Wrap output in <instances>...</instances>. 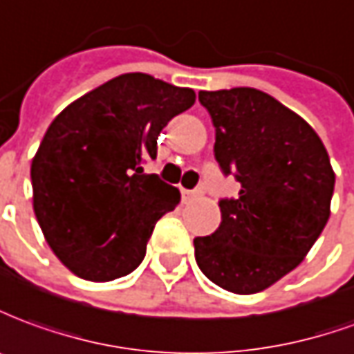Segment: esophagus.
I'll use <instances>...</instances> for the list:
<instances>
[{
	"mask_svg": "<svg viewBox=\"0 0 354 354\" xmlns=\"http://www.w3.org/2000/svg\"><path fill=\"white\" fill-rule=\"evenodd\" d=\"M185 194H187V198H196V196H202V194H204V190H202V189L185 190Z\"/></svg>",
	"mask_w": 354,
	"mask_h": 354,
	"instance_id": "esophagus-1",
	"label": "esophagus"
}]
</instances>
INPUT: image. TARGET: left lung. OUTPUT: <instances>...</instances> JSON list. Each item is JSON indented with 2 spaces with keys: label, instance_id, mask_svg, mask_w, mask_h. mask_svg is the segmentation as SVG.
I'll return each mask as SVG.
<instances>
[{
  "label": "left lung",
  "instance_id": "left-lung-1",
  "mask_svg": "<svg viewBox=\"0 0 354 354\" xmlns=\"http://www.w3.org/2000/svg\"><path fill=\"white\" fill-rule=\"evenodd\" d=\"M215 127V160L240 183L219 200L221 225L194 238L200 270L223 290L257 293L305 259L330 217L333 175L315 129L253 87L200 91Z\"/></svg>",
  "mask_w": 354,
  "mask_h": 354
}]
</instances>
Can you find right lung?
<instances>
[{"label":"right lung","mask_w":354,"mask_h":354,"mask_svg":"<svg viewBox=\"0 0 354 354\" xmlns=\"http://www.w3.org/2000/svg\"><path fill=\"white\" fill-rule=\"evenodd\" d=\"M189 87L133 72L110 80L53 120L32 160L34 213L53 253L76 277L109 282L137 269L179 190L142 173L158 135L189 110Z\"/></svg>","instance_id":"1"}]
</instances>
